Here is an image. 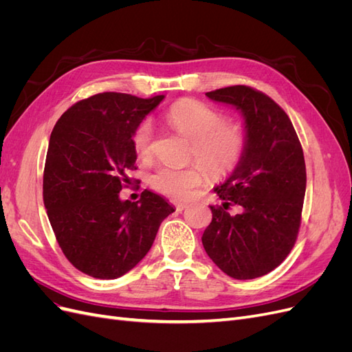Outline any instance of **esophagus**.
I'll return each instance as SVG.
<instances>
[{"label": "esophagus", "instance_id": "esophagus-1", "mask_svg": "<svg viewBox=\"0 0 352 352\" xmlns=\"http://www.w3.org/2000/svg\"><path fill=\"white\" fill-rule=\"evenodd\" d=\"M173 206L176 207L177 211H184L188 207V204H184V202H173Z\"/></svg>", "mask_w": 352, "mask_h": 352}]
</instances>
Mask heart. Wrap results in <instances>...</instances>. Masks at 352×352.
Wrapping results in <instances>:
<instances>
[{
    "label": "heart",
    "instance_id": "1",
    "mask_svg": "<svg viewBox=\"0 0 352 352\" xmlns=\"http://www.w3.org/2000/svg\"><path fill=\"white\" fill-rule=\"evenodd\" d=\"M166 119L175 131L192 142L190 158H195L206 168L198 163L184 168L158 167L150 177V185L155 192L185 201L206 182L207 171L212 177H221L241 164L248 146V135L241 124L228 122L225 113L197 100H182L168 109ZM132 145L142 162L151 160L154 153L151 120L138 123L132 133Z\"/></svg>",
    "mask_w": 352,
    "mask_h": 352
}]
</instances>
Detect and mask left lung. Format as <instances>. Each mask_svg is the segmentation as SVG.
I'll return each mask as SVG.
<instances>
[{"instance_id": "left-lung-1", "label": "left lung", "mask_w": 352, "mask_h": 352, "mask_svg": "<svg viewBox=\"0 0 352 352\" xmlns=\"http://www.w3.org/2000/svg\"><path fill=\"white\" fill-rule=\"evenodd\" d=\"M241 110L248 146L241 164L214 188L221 206L202 245L217 267L233 279L267 274L287 257L301 226L307 173L304 153L289 117L269 95L235 85L206 94ZM238 206L239 215L228 208Z\"/></svg>"}]
</instances>
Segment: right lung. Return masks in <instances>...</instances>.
<instances>
[{
  "instance_id": "obj_1",
  "label": "right lung",
  "mask_w": 352,
  "mask_h": 352,
  "mask_svg": "<svg viewBox=\"0 0 352 352\" xmlns=\"http://www.w3.org/2000/svg\"><path fill=\"white\" fill-rule=\"evenodd\" d=\"M163 98L92 95L72 105L51 132L44 206L63 254L92 278L116 279L132 270L175 211L148 189L136 202L119 198L136 170L132 133Z\"/></svg>"
}]
</instances>
